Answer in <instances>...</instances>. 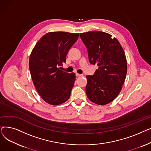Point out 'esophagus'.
I'll return each instance as SVG.
<instances>
[{"mask_svg": "<svg viewBox=\"0 0 151 151\" xmlns=\"http://www.w3.org/2000/svg\"><path fill=\"white\" fill-rule=\"evenodd\" d=\"M76 75L77 76H83V75H81V74H79V73H76Z\"/></svg>", "mask_w": 151, "mask_h": 151, "instance_id": "obj_1", "label": "esophagus"}]
</instances>
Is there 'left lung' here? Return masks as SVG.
<instances>
[{"label":"left lung","instance_id":"left-lung-1","mask_svg":"<svg viewBox=\"0 0 151 151\" xmlns=\"http://www.w3.org/2000/svg\"><path fill=\"white\" fill-rule=\"evenodd\" d=\"M80 35L90 63L99 66L93 75L86 76L87 96L96 104H108L117 97L125 80L127 63L124 50L116 38L104 32L95 30Z\"/></svg>","mask_w":151,"mask_h":151}]
</instances>
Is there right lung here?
I'll return each instance as SVG.
<instances>
[{"instance_id":"add662e5","label":"right lung","mask_w":151,"mask_h":151,"mask_svg":"<svg viewBox=\"0 0 151 151\" xmlns=\"http://www.w3.org/2000/svg\"><path fill=\"white\" fill-rule=\"evenodd\" d=\"M79 34L52 32L44 35L29 58L32 79L38 93L47 104L58 105L69 99L76 80L74 73L60 70Z\"/></svg>"}]
</instances>
